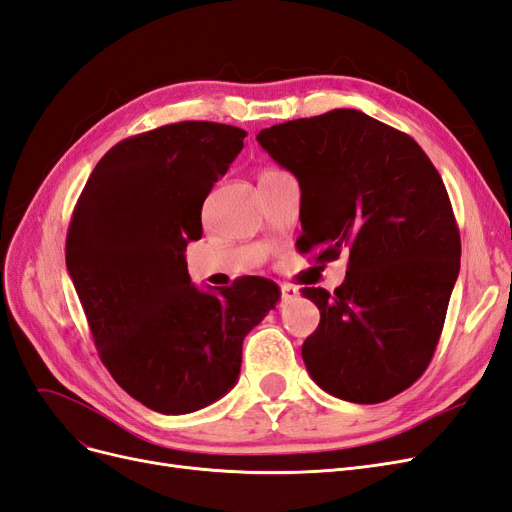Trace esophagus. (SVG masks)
Segmentation results:
<instances>
[{"label": "esophagus", "instance_id": "obj_1", "mask_svg": "<svg viewBox=\"0 0 512 512\" xmlns=\"http://www.w3.org/2000/svg\"><path fill=\"white\" fill-rule=\"evenodd\" d=\"M297 294H299L297 288L290 286V284H282V299L284 301H292L294 297H297Z\"/></svg>", "mask_w": 512, "mask_h": 512}]
</instances>
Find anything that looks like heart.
<instances>
[{"label":"heart","mask_w":512,"mask_h":512,"mask_svg":"<svg viewBox=\"0 0 512 512\" xmlns=\"http://www.w3.org/2000/svg\"><path fill=\"white\" fill-rule=\"evenodd\" d=\"M282 170H275V168H267V170H262L260 173V179H267V177H273V175H280Z\"/></svg>","instance_id":"heart-1"}]
</instances>
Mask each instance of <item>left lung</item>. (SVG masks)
<instances>
[{
	"instance_id": "1",
	"label": "left lung",
	"mask_w": 512,
	"mask_h": 512,
	"mask_svg": "<svg viewBox=\"0 0 512 512\" xmlns=\"http://www.w3.org/2000/svg\"><path fill=\"white\" fill-rule=\"evenodd\" d=\"M301 188L297 247L348 254L344 284L303 288L320 309L301 354L322 391L380 404L423 376L459 275L461 241L442 177L414 138L354 108L260 130Z\"/></svg>"
}]
</instances>
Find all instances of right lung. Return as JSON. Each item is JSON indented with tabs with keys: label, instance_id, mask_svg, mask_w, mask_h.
<instances>
[{
	"label": "right lung",
	"instance_id": "obj_1",
	"mask_svg": "<svg viewBox=\"0 0 512 512\" xmlns=\"http://www.w3.org/2000/svg\"><path fill=\"white\" fill-rule=\"evenodd\" d=\"M245 130L170 123L104 153L74 207L66 267L115 382L160 414H190L237 384L243 339L280 301L265 277L192 284L185 247L243 149Z\"/></svg>",
	"mask_w": 512,
	"mask_h": 512
}]
</instances>
